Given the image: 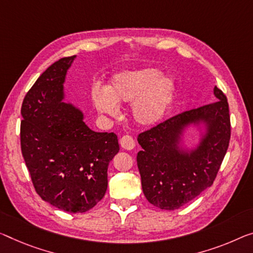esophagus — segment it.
<instances>
[{
  "label": "esophagus",
  "instance_id": "obj_1",
  "mask_svg": "<svg viewBox=\"0 0 253 253\" xmlns=\"http://www.w3.org/2000/svg\"><path fill=\"white\" fill-rule=\"evenodd\" d=\"M120 143H121L122 148L126 149V150H132L135 146V142H134L133 138H132L131 135H129V134L123 135L121 140H120Z\"/></svg>",
  "mask_w": 253,
  "mask_h": 253
}]
</instances>
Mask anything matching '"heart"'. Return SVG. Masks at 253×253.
<instances>
[{"mask_svg":"<svg viewBox=\"0 0 253 253\" xmlns=\"http://www.w3.org/2000/svg\"><path fill=\"white\" fill-rule=\"evenodd\" d=\"M174 91L175 86L169 77L162 76L157 69L145 68L116 73L106 88L92 89L91 98L97 111L112 116L118 114V104L132 103L134 121L142 126H151L169 112Z\"/></svg>","mask_w":253,"mask_h":253,"instance_id":"obj_1","label":"heart"}]
</instances>
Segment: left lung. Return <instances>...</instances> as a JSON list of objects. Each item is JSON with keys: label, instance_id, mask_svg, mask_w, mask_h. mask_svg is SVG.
<instances>
[{"label": "left lung", "instance_id": "obj_1", "mask_svg": "<svg viewBox=\"0 0 253 253\" xmlns=\"http://www.w3.org/2000/svg\"><path fill=\"white\" fill-rule=\"evenodd\" d=\"M213 95L216 102L177 114L138 135L142 149L137 164L143 194L151 205L178 209L215 181L230 143L231 120L226 96L216 86ZM190 125L204 127L192 150L183 146Z\"/></svg>", "mask_w": 253, "mask_h": 253}]
</instances>
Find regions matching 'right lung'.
<instances>
[{
	"instance_id": "add662e5",
	"label": "right lung",
	"mask_w": 253,
	"mask_h": 253,
	"mask_svg": "<svg viewBox=\"0 0 253 253\" xmlns=\"http://www.w3.org/2000/svg\"><path fill=\"white\" fill-rule=\"evenodd\" d=\"M75 56L63 57L38 78L21 106V151L36 192L68 212H84L103 199L107 169L119 153L111 132H95L84 113L64 99V81Z\"/></svg>"
}]
</instances>
